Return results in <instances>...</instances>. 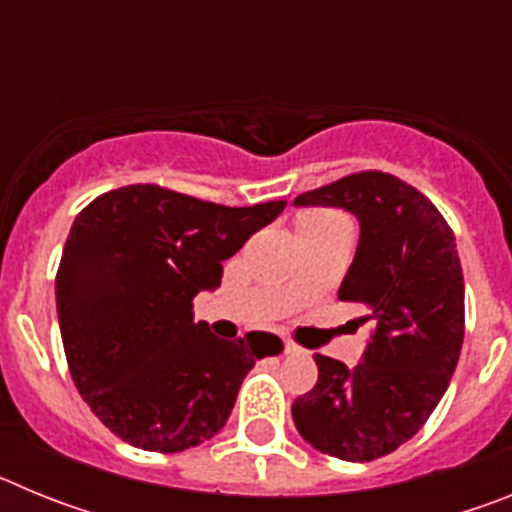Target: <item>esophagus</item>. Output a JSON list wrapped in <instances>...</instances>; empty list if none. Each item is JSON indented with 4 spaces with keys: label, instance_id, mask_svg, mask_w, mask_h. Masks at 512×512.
<instances>
[{
    "label": "esophagus",
    "instance_id": "obj_1",
    "mask_svg": "<svg viewBox=\"0 0 512 512\" xmlns=\"http://www.w3.org/2000/svg\"><path fill=\"white\" fill-rule=\"evenodd\" d=\"M282 348H284V354H295V351H300V346H297L295 341H289V338H284Z\"/></svg>",
    "mask_w": 512,
    "mask_h": 512
}]
</instances>
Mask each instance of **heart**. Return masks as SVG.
Wrapping results in <instances>:
<instances>
[{
  "instance_id": "heart-1",
  "label": "heart",
  "mask_w": 512,
  "mask_h": 512,
  "mask_svg": "<svg viewBox=\"0 0 512 512\" xmlns=\"http://www.w3.org/2000/svg\"><path fill=\"white\" fill-rule=\"evenodd\" d=\"M336 215H330V212H312V215L305 217V223H323V220H333Z\"/></svg>"
}]
</instances>
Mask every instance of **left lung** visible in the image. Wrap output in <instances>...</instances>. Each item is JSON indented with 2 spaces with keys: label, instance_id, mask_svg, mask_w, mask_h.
<instances>
[{
  "label": "left lung",
  "instance_id": "left-lung-1",
  "mask_svg": "<svg viewBox=\"0 0 512 512\" xmlns=\"http://www.w3.org/2000/svg\"><path fill=\"white\" fill-rule=\"evenodd\" d=\"M297 207H343L359 217L354 264L338 300L361 302L374 336L364 361L315 354L318 382L292 402L312 449L374 461L431 418L464 343V274L454 230L425 194L384 171H359L300 194Z\"/></svg>",
  "mask_w": 512,
  "mask_h": 512
}]
</instances>
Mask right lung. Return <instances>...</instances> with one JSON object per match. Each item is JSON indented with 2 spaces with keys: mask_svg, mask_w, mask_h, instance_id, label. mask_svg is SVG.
<instances>
[{
  "mask_svg": "<svg viewBox=\"0 0 512 512\" xmlns=\"http://www.w3.org/2000/svg\"><path fill=\"white\" fill-rule=\"evenodd\" d=\"M287 202L225 207L158 184L99 194L76 215L56 274L63 351L76 390L117 438L176 454L228 420L271 333L223 341L192 300Z\"/></svg>",
  "mask_w": 512,
  "mask_h": 512,
  "instance_id": "1",
  "label": "right lung"
}]
</instances>
